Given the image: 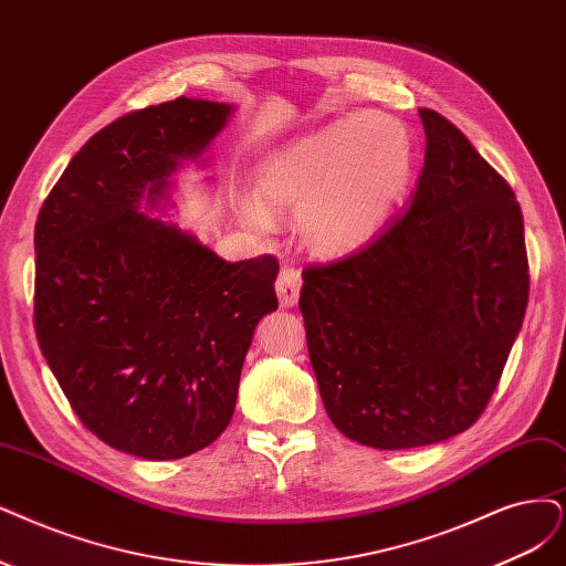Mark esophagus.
Masks as SVG:
<instances>
[{"mask_svg": "<svg viewBox=\"0 0 566 566\" xmlns=\"http://www.w3.org/2000/svg\"><path fill=\"white\" fill-rule=\"evenodd\" d=\"M301 272L296 268L291 265H284L280 270L277 275V282H275V289H277V298H280V305L282 307H291L298 303V294H301Z\"/></svg>", "mask_w": 566, "mask_h": 566, "instance_id": "esophagus-1", "label": "esophagus"}]
</instances>
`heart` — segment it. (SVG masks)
Wrapping results in <instances>:
<instances>
[{
	"label": "heart",
	"instance_id": "obj_1",
	"mask_svg": "<svg viewBox=\"0 0 566 566\" xmlns=\"http://www.w3.org/2000/svg\"><path fill=\"white\" fill-rule=\"evenodd\" d=\"M412 172L410 137L385 114H357L268 156L259 198L240 200V219L268 233L275 212H301V233L322 254H343L378 230Z\"/></svg>",
	"mask_w": 566,
	"mask_h": 566
}]
</instances>
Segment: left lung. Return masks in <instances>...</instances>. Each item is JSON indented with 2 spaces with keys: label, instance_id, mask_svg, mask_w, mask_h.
<instances>
[{
  "label": "left lung",
  "instance_id": "8db88e82",
  "mask_svg": "<svg viewBox=\"0 0 566 566\" xmlns=\"http://www.w3.org/2000/svg\"><path fill=\"white\" fill-rule=\"evenodd\" d=\"M420 118L427 151L410 205L349 256L305 268L298 301L331 422L378 450L467 431L530 298L513 188L448 118Z\"/></svg>",
  "mask_w": 566,
  "mask_h": 566
}]
</instances>
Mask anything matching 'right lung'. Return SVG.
I'll use <instances>...</instances> for the list:
<instances>
[{"mask_svg":"<svg viewBox=\"0 0 566 566\" xmlns=\"http://www.w3.org/2000/svg\"><path fill=\"white\" fill-rule=\"evenodd\" d=\"M233 112L177 97L116 118L70 160L34 228L41 354L86 429L151 462L223 433L254 328L277 310L275 256L230 263L149 214Z\"/></svg>","mask_w":566,"mask_h":566,"instance_id":"obj_1","label":"right lung"}]
</instances>
